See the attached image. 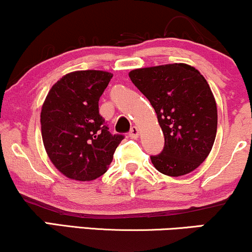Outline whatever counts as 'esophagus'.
Masks as SVG:
<instances>
[{
	"mask_svg": "<svg viewBox=\"0 0 252 252\" xmlns=\"http://www.w3.org/2000/svg\"><path fill=\"white\" fill-rule=\"evenodd\" d=\"M138 136H139L138 128L137 126H132L131 130H130V132H129V137L136 139V138H138Z\"/></svg>",
	"mask_w": 252,
	"mask_h": 252,
	"instance_id": "obj_1",
	"label": "esophagus"
}]
</instances>
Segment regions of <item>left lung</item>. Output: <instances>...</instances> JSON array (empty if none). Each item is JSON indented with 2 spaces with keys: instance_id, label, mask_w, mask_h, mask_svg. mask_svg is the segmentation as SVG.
<instances>
[{
  "instance_id": "left-lung-1",
  "label": "left lung",
  "mask_w": 252,
  "mask_h": 252,
  "mask_svg": "<svg viewBox=\"0 0 252 252\" xmlns=\"http://www.w3.org/2000/svg\"><path fill=\"white\" fill-rule=\"evenodd\" d=\"M129 77L149 99L164 135V149L151 156L162 174L178 177L198 168L217 132V105L204 76L186 63L134 69Z\"/></svg>"
}]
</instances>
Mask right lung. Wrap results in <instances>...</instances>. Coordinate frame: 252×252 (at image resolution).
<instances>
[{"instance_id": "obj_1", "label": "right lung", "mask_w": 252, "mask_h": 252, "mask_svg": "<svg viewBox=\"0 0 252 252\" xmlns=\"http://www.w3.org/2000/svg\"><path fill=\"white\" fill-rule=\"evenodd\" d=\"M113 74L77 70L51 87L41 109L44 149L54 166L70 180H96L108 170L122 135H111L98 113L99 97Z\"/></svg>"}]
</instances>
